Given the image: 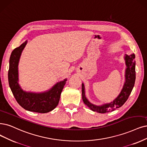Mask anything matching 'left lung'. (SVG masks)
Returning a JSON list of instances; mask_svg holds the SVG:
<instances>
[{
    "mask_svg": "<svg viewBox=\"0 0 147 147\" xmlns=\"http://www.w3.org/2000/svg\"><path fill=\"white\" fill-rule=\"evenodd\" d=\"M124 60L125 61L126 65L125 72V82L120 93H119L116 98H115L113 101L100 105L92 104L86 98L85 95V86L84 83H82V100L84 104L92 111L100 113H105L113 111L116 110V108L122 107L128 99L134 87L136 80V61L134 54H131L130 55L125 54Z\"/></svg>",
    "mask_w": 147,
    "mask_h": 147,
    "instance_id": "8db88e82",
    "label": "left lung"
}]
</instances>
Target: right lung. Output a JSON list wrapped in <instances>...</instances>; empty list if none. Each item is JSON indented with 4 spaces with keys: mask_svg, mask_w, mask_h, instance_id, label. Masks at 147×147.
<instances>
[{
    "mask_svg": "<svg viewBox=\"0 0 147 147\" xmlns=\"http://www.w3.org/2000/svg\"><path fill=\"white\" fill-rule=\"evenodd\" d=\"M26 43L27 40L15 48L11 54L8 70L9 87L16 100L25 110L40 113H48L57 106L67 79L57 82L50 89L40 93L24 91L19 84L18 65Z\"/></svg>",
    "mask_w": 147,
    "mask_h": 147,
    "instance_id": "obj_1",
    "label": "right lung"
}]
</instances>
